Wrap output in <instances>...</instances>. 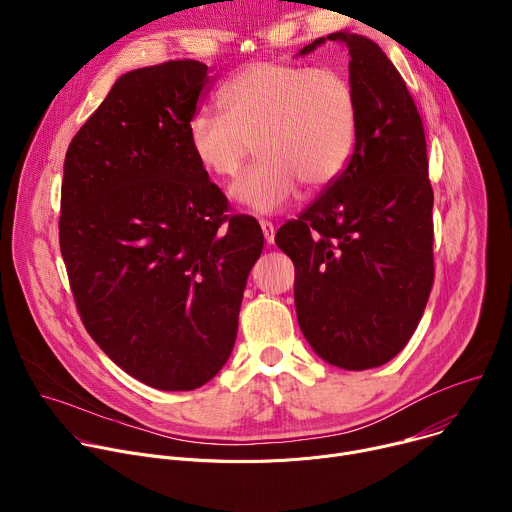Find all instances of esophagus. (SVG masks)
Segmentation results:
<instances>
[{
	"label": "esophagus",
	"instance_id": "1",
	"mask_svg": "<svg viewBox=\"0 0 512 512\" xmlns=\"http://www.w3.org/2000/svg\"><path fill=\"white\" fill-rule=\"evenodd\" d=\"M259 225H261V229H263V235H265L267 245H273V243H275V227H273V223H269V221H259Z\"/></svg>",
	"mask_w": 512,
	"mask_h": 512
}]
</instances>
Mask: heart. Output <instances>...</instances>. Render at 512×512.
I'll return each mask as SVG.
<instances>
[{
	"instance_id": "1",
	"label": "heart",
	"mask_w": 512,
	"mask_h": 512,
	"mask_svg": "<svg viewBox=\"0 0 512 512\" xmlns=\"http://www.w3.org/2000/svg\"><path fill=\"white\" fill-rule=\"evenodd\" d=\"M218 103L223 115L198 111L190 117V152L206 172L233 178L257 139L263 160L231 188L251 210H279L302 180L312 188L332 184L354 152L356 93L338 68L255 60L223 85Z\"/></svg>"
}]
</instances>
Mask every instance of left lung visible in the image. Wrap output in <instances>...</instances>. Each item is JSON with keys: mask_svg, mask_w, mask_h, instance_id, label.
Listing matches in <instances>:
<instances>
[{"mask_svg": "<svg viewBox=\"0 0 512 512\" xmlns=\"http://www.w3.org/2000/svg\"><path fill=\"white\" fill-rule=\"evenodd\" d=\"M350 54L356 141L344 172L285 223L277 247L296 265V312L312 350L344 371L375 369L413 336L433 285V190L417 107L387 54L340 30Z\"/></svg>", "mask_w": 512, "mask_h": 512, "instance_id": "8db88e82", "label": "left lung"}]
</instances>
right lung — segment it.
Instances as JSON below:
<instances>
[{
  "label": "right lung",
  "mask_w": 512,
  "mask_h": 512,
  "mask_svg": "<svg viewBox=\"0 0 512 512\" xmlns=\"http://www.w3.org/2000/svg\"><path fill=\"white\" fill-rule=\"evenodd\" d=\"M210 81L198 60L125 72L64 158L60 253L81 320L117 367L160 391L198 389L225 367L263 251L259 223L225 214L190 152Z\"/></svg>",
  "instance_id": "obj_1"
}]
</instances>
